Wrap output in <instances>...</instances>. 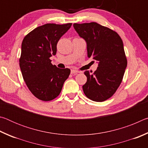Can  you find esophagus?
<instances>
[{
	"label": "esophagus",
	"mask_w": 148,
	"mask_h": 148,
	"mask_svg": "<svg viewBox=\"0 0 148 148\" xmlns=\"http://www.w3.org/2000/svg\"><path fill=\"white\" fill-rule=\"evenodd\" d=\"M77 73H79V72L78 71H76V70L72 69L71 70V74H76Z\"/></svg>",
	"instance_id": "esophagus-1"
}]
</instances>
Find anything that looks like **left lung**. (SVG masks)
Masks as SVG:
<instances>
[{
    "label": "left lung",
    "mask_w": 148,
    "mask_h": 148,
    "mask_svg": "<svg viewBox=\"0 0 148 148\" xmlns=\"http://www.w3.org/2000/svg\"><path fill=\"white\" fill-rule=\"evenodd\" d=\"M74 29L87 44V57L97 61L94 73L85 71L87 82L82 87L86 96L95 102L110 98L121 84L127 68L123 43L113 30L95 22L74 23Z\"/></svg>",
    "instance_id": "obj_1"
}]
</instances>
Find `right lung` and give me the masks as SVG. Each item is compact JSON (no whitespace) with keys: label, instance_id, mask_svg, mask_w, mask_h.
Masks as SVG:
<instances>
[{"label":"right lung","instance_id":"add662e5","mask_svg":"<svg viewBox=\"0 0 148 148\" xmlns=\"http://www.w3.org/2000/svg\"><path fill=\"white\" fill-rule=\"evenodd\" d=\"M72 23H47L38 27L23 38L19 66L27 86L34 97L43 101L54 99L61 92L71 70L59 69L50 57L57 52V42Z\"/></svg>","mask_w":148,"mask_h":148}]
</instances>
